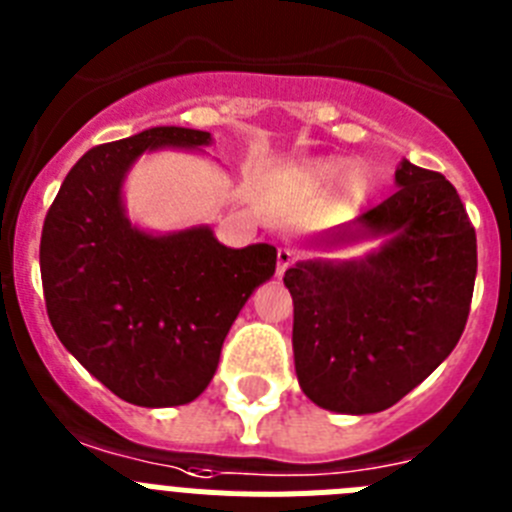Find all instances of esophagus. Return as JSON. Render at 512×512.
Returning <instances> with one entry per match:
<instances>
[{"label":"esophagus","mask_w":512,"mask_h":512,"mask_svg":"<svg viewBox=\"0 0 512 512\" xmlns=\"http://www.w3.org/2000/svg\"><path fill=\"white\" fill-rule=\"evenodd\" d=\"M292 261H295V253H292V248L282 246L277 251V274H284V271L292 266Z\"/></svg>","instance_id":"obj_1"}]
</instances>
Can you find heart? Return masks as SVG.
<instances>
[{
    "instance_id": "heart-1",
    "label": "heart",
    "mask_w": 512,
    "mask_h": 512,
    "mask_svg": "<svg viewBox=\"0 0 512 512\" xmlns=\"http://www.w3.org/2000/svg\"><path fill=\"white\" fill-rule=\"evenodd\" d=\"M341 171H343V161L330 158V161H318V164L307 166L305 174L312 184H325V182H330V179H336Z\"/></svg>"
}]
</instances>
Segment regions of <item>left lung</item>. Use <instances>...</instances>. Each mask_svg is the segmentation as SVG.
Segmentation results:
<instances>
[{
	"label": "left lung",
	"mask_w": 512,
	"mask_h": 512,
	"mask_svg": "<svg viewBox=\"0 0 512 512\" xmlns=\"http://www.w3.org/2000/svg\"><path fill=\"white\" fill-rule=\"evenodd\" d=\"M397 192L315 246L387 238L361 259L284 271L300 387L333 413L392 408L454 351L472 305L477 235L454 184L402 161Z\"/></svg>",
	"instance_id": "left-lung-1"
}]
</instances>
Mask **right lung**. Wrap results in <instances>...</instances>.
Wrapping results in <instances>:
<instances>
[{
	"label": "right lung",
	"mask_w": 512,
	"mask_h": 512,
	"mask_svg": "<svg viewBox=\"0 0 512 512\" xmlns=\"http://www.w3.org/2000/svg\"><path fill=\"white\" fill-rule=\"evenodd\" d=\"M210 140L164 125L92 148L45 215L40 277L58 341L140 408L187 405L205 392L230 325L277 269L269 243L228 248L207 225L153 235L125 215L122 182L143 153Z\"/></svg>",
	"instance_id": "obj_1"
}]
</instances>
